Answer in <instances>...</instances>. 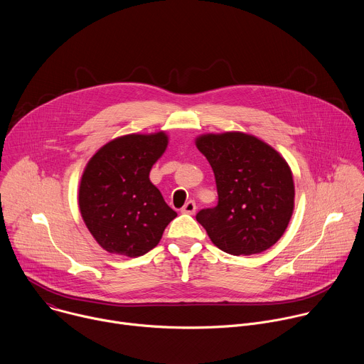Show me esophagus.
Wrapping results in <instances>:
<instances>
[{
	"label": "esophagus",
	"instance_id": "1",
	"mask_svg": "<svg viewBox=\"0 0 364 364\" xmlns=\"http://www.w3.org/2000/svg\"><path fill=\"white\" fill-rule=\"evenodd\" d=\"M181 213H184V215H194V213H196V203H194L193 200L187 201V203L183 205Z\"/></svg>",
	"mask_w": 364,
	"mask_h": 364
}]
</instances>
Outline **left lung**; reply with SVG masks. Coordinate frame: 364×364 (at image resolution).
<instances>
[{
	"instance_id": "1",
	"label": "left lung",
	"mask_w": 364,
	"mask_h": 364,
	"mask_svg": "<svg viewBox=\"0 0 364 364\" xmlns=\"http://www.w3.org/2000/svg\"><path fill=\"white\" fill-rule=\"evenodd\" d=\"M196 146L210 163L219 201L197 213L210 240L230 255L261 253L274 246L294 213L295 186L282 155L255 135L203 134Z\"/></svg>"
}]
</instances>
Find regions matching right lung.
Segmentation results:
<instances>
[{"mask_svg": "<svg viewBox=\"0 0 364 364\" xmlns=\"http://www.w3.org/2000/svg\"><path fill=\"white\" fill-rule=\"evenodd\" d=\"M167 145L166 131L128 134L102 145L87 161L79 210L102 249L128 257L145 255L177 216L149 180Z\"/></svg>", "mask_w": 364, "mask_h": 364, "instance_id": "add662e5", "label": "right lung"}]
</instances>
